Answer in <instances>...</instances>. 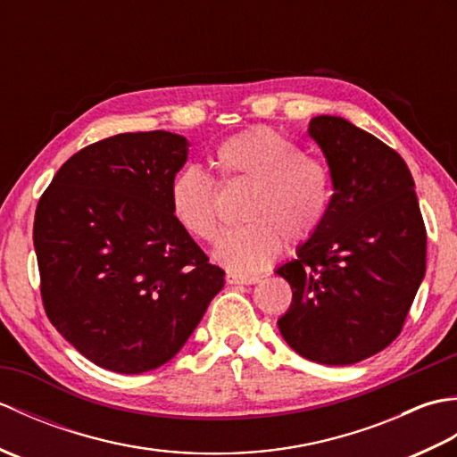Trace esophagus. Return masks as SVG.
Instances as JSON below:
<instances>
[{
	"mask_svg": "<svg viewBox=\"0 0 457 457\" xmlns=\"http://www.w3.org/2000/svg\"><path fill=\"white\" fill-rule=\"evenodd\" d=\"M228 283L229 285H255L257 280H259V277H247V275H234V273H229L228 277Z\"/></svg>",
	"mask_w": 457,
	"mask_h": 457,
	"instance_id": "obj_1",
	"label": "esophagus"
}]
</instances>
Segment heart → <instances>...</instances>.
Listing matches in <instances>:
<instances>
[{
	"mask_svg": "<svg viewBox=\"0 0 457 457\" xmlns=\"http://www.w3.org/2000/svg\"><path fill=\"white\" fill-rule=\"evenodd\" d=\"M221 182L253 184L241 220L213 251L229 273L251 275L265 269L285 239L300 245L322 226L332 202V172L300 145L269 128L231 135L213 151ZM172 218L194 239L212 244L220 236L218 188L196 164L180 169L169 187Z\"/></svg>",
	"mask_w": 457,
	"mask_h": 457,
	"instance_id": "b5f03b06",
	"label": "heart"
}]
</instances>
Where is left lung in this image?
<instances>
[{"mask_svg": "<svg viewBox=\"0 0 457 457\" xmlns=\"http://www.w3.org/2000/svg\"><path fill=\"white\" fill-rule=\"evenodd\" d=\"M334 194L316 234L277 269L293 288L278 318L285 342L310 361L352 365L401 334L426 273V228L401 154L336 115L308 128Z\"/></svg>", "mask_w": 457, "mask_h": 457, "instance_id": "1", "label": "left lung"}]
</instances>
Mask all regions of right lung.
Returning <instances> with one entry per match:
<instances>
[{"mask_svg": "<svg viewBox=\"0 0 457 457\" xmlns=\"http://www.w3.org/2000/svg\"><path fill=\"white\" fill-rule=\"evenodd\" d=\"M187 157L177 133L113 135L74 153L37 204L45 312L110 371L167 363L223 287L226 273L170 212V180Z\"/></svg>", "mask_w": 457, "mask_h": 457, "instance_id": "1", "label": "right lung"}]
</instances>
